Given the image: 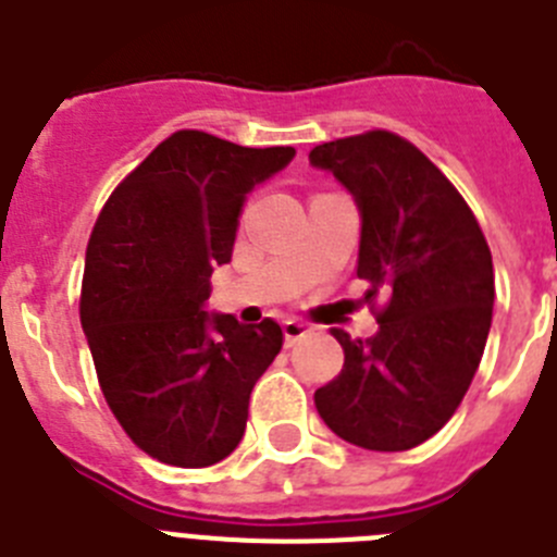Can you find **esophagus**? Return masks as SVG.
Returning a JSON list of instances; mask_svg holds the SVG:
<instances>
[{
  "label": "esophagus",
  "mask_w": 557,
  "mask_h": 557,
  "mask_svg": "<svg viewBox=\"0 0 557 557\" xmlns=\"http://www.w3.org/2000/svg\"><path fill=\"white\" fill-rule=\"evenodd\" d=\"M282 329H284V339H287V346H293L295 339L307 337V334L312 332V329H309V323L298 321V318H287V321L282 323Z\"/></svg>",
  "instance_id": "obj_1"
}]
</instances>
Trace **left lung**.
Instances as JSON below:
<instances>
[{"label": "left lung", "mask_w": 557, "mask_h": 557, "mask_svg": "<svg viewBox=\"0 0 557 557\" xmlns=\"http://www.w3.org/2000/svg\"><path fill=\"white\" fill-rule=\"evenodd\" d=\"M309 164L357 203L366 301L387 295L371 339L332 329L346 362L314 407L359 449H412L455 416L480 366L494 309L488 243L444 172L396 133L326 141Z\"/></svg>", "instance_id": "1"}]
</instances>
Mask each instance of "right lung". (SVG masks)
Masks as SVG:
<instances>
[{
	"mask_svg": "<svg viewBox=\"0 0 557 557\" xmlns=\"http://www.w3.org/2000/svg\"><path fill=\"white\" fill-rule=\"evenodd\" d=\"M293 159V147L172 133L113 189L91 231L83 332L108 407L156 460L203 469L243 441L250 391L284 334L273 318L239 323L206 301L248 195Z\"/></svg>",
	"mask_w": 557,
	"mask_h": 557,
	"instance_id": "right-lung-1",
	"label": "right lung"
}]
</instances>
